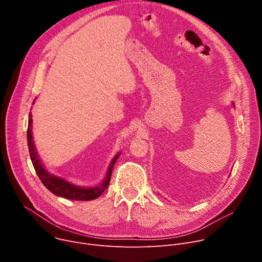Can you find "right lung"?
I'll return each mask as SVG.
<instances>
[{"label":"right lung","mask_w":262,"mask_h":262,"mask_svg":"<svg viewBox=\"0 0 262 262\" xmlns=\"http://www.w3.org/2000/svg\"><path fill=\"white\" fill-rule=\"evenodd\" d=\"M34 102V101H33ZM32 114H29V122H28V132H27V139H28V147H29V152L30 158L33 164V167L38 175L41 182L45 184L46 188L51 191L56 196L70 199V200H78V201H89L94 200L98 198L104 190L107 188V185L111 180L112 171H113L114 165L116 161L118 160L120 152L117 154L114 159L112 160L110 167L107 169V172L105 174V177L101 183L95 186H91V188H83V186H79L73 184L64 178L58 177L56 175L51 174L47 171V169L43 167L38 155H37L36 148L33 142V135H32Z\"/></svg>","instance_id":"add662e5"}]
</instances>
